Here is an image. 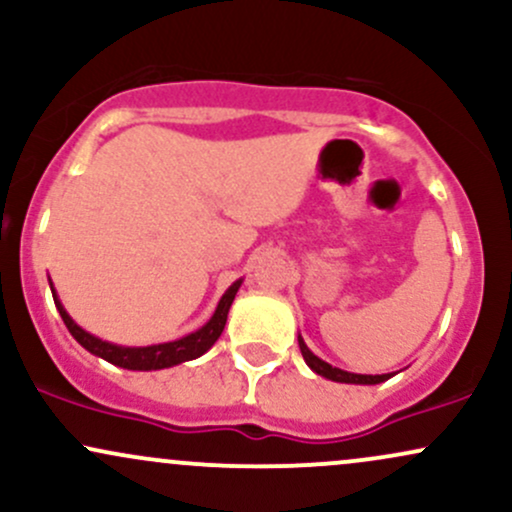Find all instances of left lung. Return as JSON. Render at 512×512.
<instances>
[{
	"label": "left lung",
	"instance_id": "left-lung-1",
	"mask_svg": "<svg viewBox=\"0 0 512 512\" xmlns=\"http://www.w3.org/2000/svg\"><path fill=\"white\" fill-rule=\"evenodd\" d=\"M298 346H301V354L305 358V363H308L310 368L315 370L317 375H322V378L327 380H334V383H349V385H378V383H385V380H390L395 373H385V375H358V373H349V370H342V368H334L330 363H325L322 358H317L313 351L308 349L303 342V337H298Z\"/></svg>",
	"mask_w": 512,
	"mask_h": 512
}]
</instances>
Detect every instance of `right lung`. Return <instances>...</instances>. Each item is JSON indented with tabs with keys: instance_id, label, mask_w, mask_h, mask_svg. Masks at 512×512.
I'll list each match as a JSON object with an SVG mask.
<instances>
[{
	"instance_id": "1",
	"label": "right lung",
	"mask_w": 512,
	"mask_h": 512,
	"mask_svg": "<svg viewBox=\"0 0 512 512\" xmlns=\"http://www.w3.org/2000/svg\"><path fill=\"white\" fill-rule=\"evenodd\" d=\"M240 284H243V279L233 281V284L228 286V291L221 296V301H219V305H216L211 320L204 327H199L197 332L187 334V337H182V339H175V342L151 344V346H117V344L103 342V339L93 337V334L81 330L72 317H69L67 310H64V305L60 303V298H57L55 286L50 284V289H52V298H55V305H57V310H60L64 325H67V330L72 332V337L81 346H84L86 351H91L93 356L105 358V361L113 363V366H120L127 370H161V368L178 366V363L192 361V358H199L204 351H209L211 346L216 344V339L221 337L223 327H226L228 310H231V303H233V298H236Z\"/></svg>"
}]
</instances>
